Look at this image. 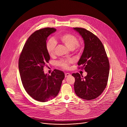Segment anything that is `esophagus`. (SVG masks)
<instances>
[{"label":"esophagus","instance_id":"obj_1","mask_svg":"<svg viewBox=\"0 0 127 127\" xmlns=\"http://www.w3.org/2000/svg\"><path fill=\"white\" fill-rule=\"evenodd\" d=\"M71 75V74H70V73H65V77H69V76H70Z\"/></svg>","mask_w":127,"mask_h":127}]
</instances>
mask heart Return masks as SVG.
<instances>
[{
  "mask_svg": "<svg viewBox=\"0 0 127 127\" xmlns=\"http://www.w3.org/2000/svg\"><path fill=\"white\" fill-rule=\"evenodd\" d=\"M59 40L62 42L66 47L69 50H74L75 47H78V40L76 36L70 33H64L61 34L58 37ZM57 43L55 40L52 39H49L46 44L47 51L50 56H53L55 53ZM71 62L70 60H62L59 61L58 65L63 69H68L70 63Z\"/></svg>",
  "mask_w": 127,
  "mask_h": 127,
  "instance_id": "obj_1",
  "label": "heart"
}]
</instances>
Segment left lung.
Masks as SVG:
<instances>
[{
  "mask_svg": "<svg viewBox=\"0 0 127 127\" xmlns=\"http://www.w3.org/2000/svg\"><path fill=\"white\" fill-rule=\"evenodd\" d=\"M81 36L84 48L77 64L87 72L84 77L73 73L76 95L80 98L92 100L98 97L105 88L110 72V63L103 44L95 35L85 29L73 28Z\"/></svg>",
  "mask_w": 127,
  "mask_h": 127,
  "instance_id": "1",
  "label": "left lung"
}]
</instances>
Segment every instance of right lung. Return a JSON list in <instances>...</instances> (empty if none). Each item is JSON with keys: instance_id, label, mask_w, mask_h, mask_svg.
<instances>
[{"instance_id": "right-lung-1", "label": "right lung", "mask_w": 127, "mask_h": 127, "mask_svg": "<svg viewBox=\"0 0 127 127\" xmlns=\"http://www.w3.org/2000/svg\"><path fill=\"white\" fill-rule=\"evenodd\" d=\"M56 31L46 28L35 31L28 38L19 61L21 80L26 92L35 100L46 102L59 93L64 72L54 70L51 75L45 74L44 67L49 63L50 55L46 49L49 36Z\"/></svg>"}]
</instances>
